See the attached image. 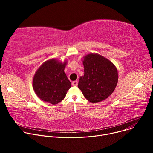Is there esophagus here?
<instances>
[{"label": "esophagus", "instance_id": "34e87169", "mask_svg": "<svg viewBox=\"0 0 153 153\" xmlns=\"http://www.w3.org/2000/svg\"><path fill=\"white\" fill-rule=\"evenodd\" d=\"M78 84V81L77 80H75V81H73L72 82V85L73 86H77Z\"/></svg>", "mask_w": 153, "mask_h": 153}]
</instances>
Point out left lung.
Returning a JSON list of instances; mask_svg holds the SVG:
<instances>
[{
	"label": "left lung",
	"mask_w": 153,
	"mask_h": 153,
	"mask_svg": "<svg viewBox=\"0 0 153 153\" xmlns=\"http://www.w3.org/2000/svg\"><path fill=\"white\" fill-rule=\"evenodd\" d=\"M84 76L78 88L91 103H98L110 96L116 87L118 73L114 64L104 57L91 53L83 61Z\"/></svg>",
	"instance_id": "8db88e82"
}]
</instances>
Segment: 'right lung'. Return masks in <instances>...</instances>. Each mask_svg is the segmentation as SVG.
Segmentation results:
<instances>
[{
    "label": "right lung",
    "mask_w": 153,
    "mask_h": 153,
    "mask_svg": "<svg viewBox=\"0 0 153 153\" xmlns=\"http://www.w3.org/2000/svg\"><path fill=\"white\" fill-rule=\"evenodd\" d=\"M67 62L51 59L43 63L36 71L33 80V89L43 101L53 105L60 102L66 96L71 83L64 69Z\"/></svg>",
    "instance_id": "obj_1"
}]
</instances>
